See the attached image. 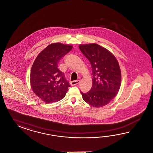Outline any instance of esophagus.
<instances>
[{"instance_id":"esophagus-1","label":"esophagus","mask_w":153,"mask_h":153,"mask_svg":"<svg viewBox=\"0 0 153 153\" xmlns=\"http://www.w3.org/2000/svg\"><path fill=\"white\" fill-rule=\"evenodd\" d=\"M79 83V80H76V81H73L71 82V85L72 86H74V85H77Z\"/></svg>"}]
</instances>
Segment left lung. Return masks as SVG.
I'll return each instance as SVG.
<instances>
[{"label":"left lung","instance_id":"left-lung-1","mask_svg":"<svg viewBox=\"0 0 153 153\" xmlns=\"http://www.w3.org/2000/svg\"><path fill=\"white\" fill-rule=\"evenodd\" d=\"M79 48L90 62L93 86L88 93L81 92L83 100L93 107L106 105L120 88L121 72L116 57L97 44L79 45Z\"/></svg>","mask_w":153,"mask_h":153}]
</instances>
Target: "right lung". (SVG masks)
<instances>
[{
	"label": "right lung",
	"instance_id": "1",
	"mask_svg": "<svg viewBox=\"0 0 153 153\" xmlns=\"http://www.w3.org/2000/svg\"><path fill=\"white\" fill-rule=\"evenodd\" d=\"M72 49V45L59 42L51 44L34 61L30 74L31 87L42 101L58 102L65 96L71 86L64 74L58 68V63Z\"/></svg>",
	"mask_w": 153,
	"mask_h": 153
}]
</instances>
